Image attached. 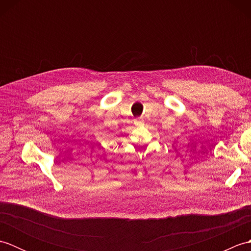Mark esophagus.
Listing matches in <instances>:
<instances>
[{
    "mask_svg": "<svg viewBox=\"0 0 251 251\" xmlns=\"http://www.w3.org/2000/svg\"><path fill=\"white\" fill-rule=\"evenodd\" d=\"M135 124H136L137 126L142 125V124H143V120H142V119H137L136 122H135Z\"/></svg>",
    "mask_w": 251,
    "mask_h": 251,
    "instance_id": "1",
    "label": "esophagus"
}]
</instances>
